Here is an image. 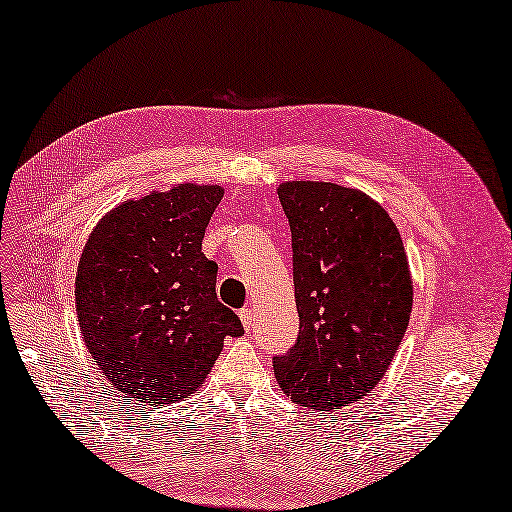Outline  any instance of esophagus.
<instances>
[{"mask_svg":"<svg viewBox=\"0 0 512 512\" xmlns=\"http://www.w3.org/2000/svg\"><path fill=\"white\" fill-rule=\"evenodd\" d=\"M239 317H241V323H243V328H245V330L252 328V323H254V310L243 308L241 313H239Z\"/></svg>","mask_w":512,"mask_h":512,"instance_id":"esophagus-1","label":"esophagus"}]
</instances>
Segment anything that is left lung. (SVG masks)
Segmentation results:
<instances>
[{
  "label": "left lung",
  "instance_id": "left-lung-1",
  "mask_svg": "<svg viewBox=\"0 0 512 512\" xmlns=\"http://www.w3.org/2000/svg\"><path fill=\"white\" fill-rule=\"evenodd\" d=\"M291 226L299 334L273 358L280 389L317 410L350 406L376 389L413 310L402 236L373 199L332 182L278 186Z\"/></svg>",
  "mask_w": 512,
  "mask_h": 512
}]
</instances>
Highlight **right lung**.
Here are the masks:
<instances>
[{"label":"right lung","mask_w":512,"mask_h":512,"mask_svg":"<svg viewBox=\"0 0 512 512\" xmlns=\"http://www.w3.org/2000/svg\"><path fill=\"white\" fill-rule=\"evenodd\" d=\"M219 184H176L99 219L76 273L86 350L102 376L143 406L176 404L204 384L226 336L243 326L202 252Z\"/></svg>","instance_id":"add662e5"}]
</instances>
